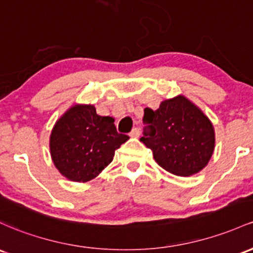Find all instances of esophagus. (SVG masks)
I'll list each match as a JSON object with an SVG mask.
<instances>
[{
	"instance_id": "1",
	"label": "esophagus",
	"mask_w": 253,
	"mask_h": 253,
	"mask_svg": "<svg viewBox=\"0 0 253 253\" xmlns=\"http://www.w3.org/2000/svg\"><path fill=\"white\" fill-rule=\"evenodd\" d=\"M129 135H131L132 138H138L140 135V129L138 128V127H135V128H133L132 132L129 133Z\"/></svg>"
}]
</instances>
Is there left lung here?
Instances as JSON below:
<instances>
[{
    "mask_svg": "<svg viewBox=\"0 0 253 253\" xmlns=\"http://www.w3.org/2000/svg\"><path fill=\"white\" fill-rule=\"evenodd\" d=\"M140 140L151 150L163 169L179 176L198 173L208 165L215 146L209 119L184 96L144 109Z\"/></svg>",
    "mask_w": 253,
    "mask_h": 253,
    "instance_id": "8db88e82",
    "label": "left lung"
}]
</instances>
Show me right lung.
<instances>
[{"mask_svg":"<svg viewBox=\"0 0 253 253\" xmlns=\"http://www.w3.org/2000/svg\"><path fill=\"white\" fill-rule=\"evenodd\" d=\"M128 139L116 131L113 118L97 115L93 105H76L55 125L50 152L62 175L85 182L98 175Z\"/></svg>","mask_w":253,"mask_h":253,"instance_id":"obj_1","label":"right lung"}]
</instances>
